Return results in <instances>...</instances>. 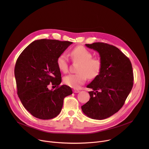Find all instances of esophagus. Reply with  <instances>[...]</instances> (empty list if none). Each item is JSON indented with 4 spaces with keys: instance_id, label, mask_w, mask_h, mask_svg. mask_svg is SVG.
Returning a JSON list of instances; mask_svg holds the SVG:
<instances>
[{
    "instance_id": "34e87169",
    "label": "esophagus",
    "mask_w": 149,
    "mask_h": 149,
    "mask_svg": "<svg viewBox=\"0 0 149 149\" xmlns=\"http://www.w3.org/2000/svg\"><path fill=\"white\" fill-rule=\"evenodd\" d=\"M80 91L79 90H77V89H74L73 90V92L74 93H79Z\"/></svg>"
}]
</instances>
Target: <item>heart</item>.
<instances>
[{
	"mask_svg": "<svg viewBox=\"0 0 149 149\" xmlns=\"http://www.w3.org/2000/svg\"><path fill=\"white\" fill-rule=\"evenodd\" d=\"M70 55L74 62H79L77 68L78 73L70 74L64 77L63 82L67 86L74 89L78 88L86 82L87 77L90 79L95 78L100 72L102 63L98 57H93V53L82 46L74 48L70 52ZM59 70L66 73L68 70V59L65 54H61L56 59Z\"/></svg>",
	"mask_w": 149,
	"mask_h": 149,
	"instance_id": "heart-1",
	"label": "heart"
}]
</instances>
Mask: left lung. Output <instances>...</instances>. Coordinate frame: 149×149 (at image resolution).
<instances>
[{
  "label": "left lung",
  "instance_id": "8db88e82",
  "mask_svg": "<svg viewBox=\"0 0 149 149\" xmlns=\"http://www.w3.org/2000/svg\"><path fill=\"white\" fill-rule=\"evenodd\" d=\"M99 53L102 65L100 74L87 86L90 100L81 107L90 118L103 120L123 107L133 86L132 63L118 48L102 42L86 44Z\"/></svg>",
  "mask_w": 149,
  "mask_h": 149
}]
</instances>
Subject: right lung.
Returning a JSON list of instances; mask_svg holds the SVG:
<instances>
[{"instance_id": "right-lung-1", "label": "right lung", "mask_w": 149, "mask_h": 149, "mask_svg": "<svg viewBox=\"0 0 149 149\" xmlns=\"http://www.w3.org/2000/svg\"><path fill=\"white\" fill-rule=\"evenodd\" d=\"M72 42L39 39L29 44L19 56L15 67L18 97L35 117L49 120L61 112L63 99L72 94L65 85L59 86L61 74L56 59ZM49 84L56 86L49 90Z\"/></svg>"}]
</instances>
